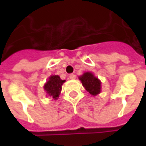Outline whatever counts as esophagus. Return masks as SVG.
<instances>
[{
  "label": "esophagus",
  "mask_w": 146,
  "mask_h": 146,
  "mask_svg": "<svg viewBox=\"0 0 146 146\" xmlns=\"http://www.w3.org/2000/svg\"><path fill=\"white\" fill-rule=\"evenodd\" d=\"M69 78H70V80H76V76L75 74H70V76H69Z\"/></svg>",
  "instance_id": "34e87169"
}]
</instances>
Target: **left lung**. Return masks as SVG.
Masks as SVG:
<instances>
[{"label": "left lung", "instance_id": "left-lung-1", "mask_svg": "<svg viewBox=\"0 0 146 146\" xmlns=\"http://www.w3.org/2000/svg\"><path fill=\"white\" fill-rule=\"evenodd\" d=\"M79 80L81 81L83 86L86 91L90 93L92 96H97L102 91V82L94 74L87 71L84 72L82 76L79 77Z\"/></svg>", "mask_w": 146, "mask_h": 146}]
</instances>
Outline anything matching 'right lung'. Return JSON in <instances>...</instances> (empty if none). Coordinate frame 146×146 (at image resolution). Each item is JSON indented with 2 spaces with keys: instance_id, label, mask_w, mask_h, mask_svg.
Wrapping results in <instances>:
<instances>
[{
  "instance_id": "1",
  "label": "right lung",
  "mask_w": 146,
  "mask_h": 146,
  "mask_svg": "<svg viewBox=\"0 0 146 146\" xmlns=\"http://www.w3.org/2000/svg\"><path fill=\"white\" fill-rule=\"evenodd\" d=\"M66 80H61L59 76L53 75L49 76L48 80L44 85V89L48 97L57 100L62 91V86Z\"/></svg>"
}]
</instances>
